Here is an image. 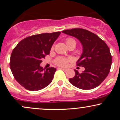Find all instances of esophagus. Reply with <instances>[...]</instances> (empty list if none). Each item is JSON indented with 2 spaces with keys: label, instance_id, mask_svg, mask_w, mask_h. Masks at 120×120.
Segmentation results:
<instances>
[{
  "label": "esophagus",
  "instance_id": "1",
  "mask_svg": "<svg viewBox=\"0 0 120 120\" xmlns=\"http://www.w3.org/2000/svg\"><path fill=\"white\" fill-rule=\"evenodd\" d=\"M59 69H61V70H63V71H68V70L66 69L61 68H59Z\"/></svg>",
  "mask_w": 120,
  "mask_h": 120
}]
</instances>
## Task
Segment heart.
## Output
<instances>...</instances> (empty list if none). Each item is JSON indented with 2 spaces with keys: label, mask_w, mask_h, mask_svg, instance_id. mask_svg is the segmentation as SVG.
I'll return each instance as SVG.
<instances>
[{
  "label": "heart",
  "mask_w": 120,
  "mask_h": 120,
  "mask_svg": "<svg viewBox=\"0 0 120 120\" xmlns=\"http://www.w3.org/2000/svg\"><path fill=\"white\" fill-rule=\"evenodd\" d=\"M72 42H75V41L73 39H72V38H67L66 39V43H67V45ZM71 58H65V57L60 56V57H57L55 59V63L56 65H57L60 66V67H66L68 66L69 62L71 61Z\"/></svg>",
  "instance_id": "obj_1"
}]
</instances>
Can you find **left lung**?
I'll return each instance as SVG.
<instances>
[{
  "instance_id": "8db88e82",
  "label": "left lung",
  "mask_w": 120,
  "mask_h": 120,
  "mask_svg": "<svg viewBox=\"0 0 120 120\" xmlns=\"http://www.w3.org/2000/svg\"><path fill=\"white\" fill-rule=\"evenodd\" d=\"M62 32L76 38L83 47L77 65L84 67L85 70L81 73L74 70L75 76L69 79L70 83L82 90H91L99 86L108 75L112 64V56L107 44L97 35L83 29Z\"/></svg>"
}]
</instances>
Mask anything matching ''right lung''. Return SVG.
Masks as SVG:
<instances>
[{
  "label": "right lung",
  "instance_id": "obj_1",
  "mask_svg": "<svg viewBox=\"0 0 120 120\" xmlns=\"http://www.w3.org/2000/svg\"><path fill=\"white\" fill-rule=\"evenodd\" d=\"M60 33L57 31L28 37L13 49L9 63L11 70L15 79L26 90H42L51 83L56 69L51 67L44 71L40 64L49 54Z\"/></svg>",
  "mask_w": 120,
  "mask_h": 120
}]
</instances>
